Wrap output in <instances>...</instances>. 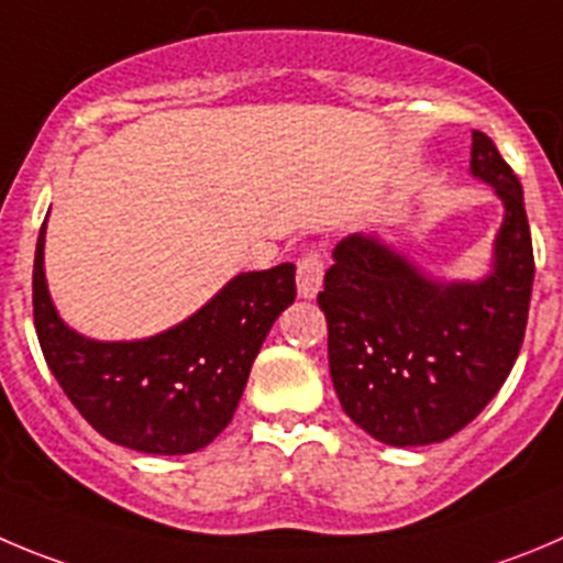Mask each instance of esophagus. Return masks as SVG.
I'll return each mask as SVG.
<instances>
[{"mask_svg": "<svg viewBox=\"0 0 563 563\" xmlns=\"http://www.w3.org/2000/svg\"><path fill=\"white\" fill-rule=\"evenodd\" d=\"M324 255L322 250H308L297 261V291L302 299H313L322 288Z\"/></svg>", "mask_w": 563, "mask_h": 563, "instance_id": "1", "label": "esophagus"}]
</instances>
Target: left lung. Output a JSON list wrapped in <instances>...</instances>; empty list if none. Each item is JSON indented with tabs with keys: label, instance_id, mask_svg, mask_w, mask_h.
<instances>
[{
	"label": "left lung",
	"instance_id": "1",
	"mask_svg": "<svg viewBox=\"0 0 563 563\" xmlns=\"http://www.w3.org/2000/svg\"><path fill=\"white\" fill-rule=\"evenodd\" d=\"M470 172L500 197L503 224L481 280H439L377 235L333 250L319 308L344 413L391 448L435 444L506 383L528 324L533 244L522 186L495 141L472 130Z\"/></svg>",
	"mask_w": 563,
	"mask_h": 563
}]
</instances>
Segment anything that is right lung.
<instances>
[{"label": "right lung", "instance_id": "right-lung-1", "mask_svg": "<svg viewBox=\"0 0 563 563\" xmlns=\"http://www.w3.org/2000/svg\"><path fill=\"white\" fill-rule=\"evenodd\" d=\"M44 241L46 222L33 266L35 333L68 400L122 448L152 455L208 448L233 419L266 333L297 297L294 264L241 272L197 313L150 339L97 341L57 313Z\"/></svg>", "mask_w": 563, "mask_h": 563}]
</instances>
